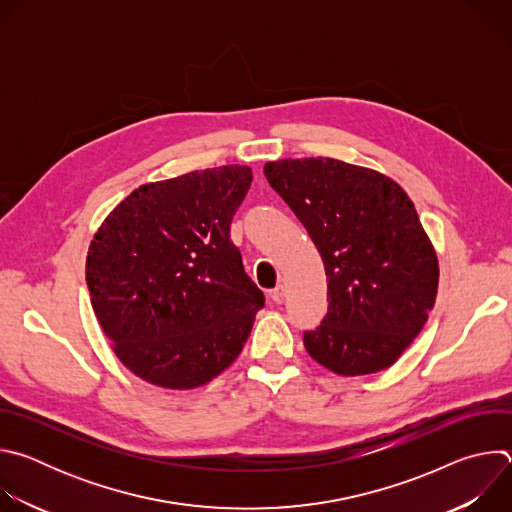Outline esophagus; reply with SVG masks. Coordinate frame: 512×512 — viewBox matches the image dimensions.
<instances>
[{
    "label": "esophagus",
    "instance_id": "1",
    "mask_svg": "<svg viewBox=\"0 0 512 512\" xmlns=\"http://www.w3.org/2000/svg\"><path fill=\"white\" fill-rule=\"evenodd\" d=\"M269 298H271V302H273V304H283V298H285V294H283V285H277L275 289H271V291H269Z\"/></svg>",
    "mask_w": 512,
    "mask_h": 512
}]
</instances>
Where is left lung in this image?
Here are the masks:
<instances>
[{"instance_id": "left-lung-1", "label": "left lung", "mask_w": 512, "mask_h": 512, "mask_svg": "<svg viewBox=\"0 0 512 512\" xmlns=\"http://www.w3.org/2000/svg\"><path fill=\"white\" fill-rule=\"evenodd\" d=\"M265 178L318 247L328 314L304 332L308 354L342 377L391 364L421 332L440 267L405 190L332 158L267 162Z\"/></svg>"}]
</instances>
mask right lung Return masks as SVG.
<instances>
[{
  "label": "right lung",
  "mask_w": 512,
  "mask_h": 512,
  "mask_svg": "<svg viewBox=\"0 0 512 512\" xmlns=\"http://www.w3.org/2000/svg\"><path fill=\"white\" fill-rule=\"evenodd\" d=\"M251 182L249 166H223L145 184L97 231L87 255L91 304L139 379L200 387L243 350L265 304L231 241Z\"/></svg>",
  "instance_id": "obj_1"
}]
</instances>
